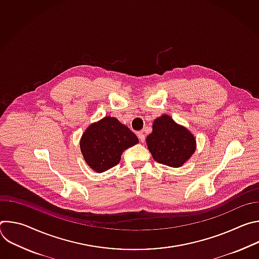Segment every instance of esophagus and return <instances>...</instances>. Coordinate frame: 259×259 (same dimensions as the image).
<instances>
[{
  "label": "esophagus",
  "instance_id": "34e87169",
  "mask_svg": "<svg viewBox=\"0 0 259 259\" xmlns=\"http://www.w3.org/2000/svg\"><path fill=\"white\" fill-rule=\"evenodd\" d=\"M137 136H138V138H139V140L141 141V142H144L145 141V136H144V134H143V132H138L137 133Z\"/></svg>",
  "mask_w": 259,
  "mask_h": 259
}]
</instances>
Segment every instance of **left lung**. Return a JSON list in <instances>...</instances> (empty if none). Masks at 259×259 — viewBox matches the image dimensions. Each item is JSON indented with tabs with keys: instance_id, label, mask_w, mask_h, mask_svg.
<instances>
[{
	"instance_id": "obj_1",
	"label": "left lung",
	"mask_w": 259,
	"mask_h": 259,
	"mask_svg": "<svg viewBox=\"0 0 259 259\" xmlns=\"http://www.w3.org/2000/svg\"><path fill=\"white\" fill-rule=\"evenodd\" d=\"M146 143L156 162L174 168L184 164L196 151L194 135L167 115L155 120Z\"/></svg>"
}]
</instances>
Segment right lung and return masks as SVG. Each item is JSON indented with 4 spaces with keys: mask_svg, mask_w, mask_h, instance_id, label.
Here are the masks:
<instances>
[{
    "mask_svg": "<svg viewBox=\"0 0 259 259\" xmlns=\"http://www.w3.org/2000/svg\"><path fill=\"white\" fill-rule=\"evenodd\" d=\"M138 143L137 136L116 118L105 117L84 132L80 147L86 163L96 172L119 164L122 153Z\"/></svg>",
    "mask_w": 259,
    "mask_h": 259,
    "instance_id": "obj_1",
    "label": "right lung"
}]
</instances>
